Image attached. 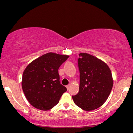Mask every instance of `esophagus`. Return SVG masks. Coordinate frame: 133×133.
<instances>
[{"label": "esophagus", "instance_id": "34e87169", "mask_svg": "<svg viewBox=\"0 0 133 133\" xmlns=\"http://www.w3.org/2000/svg\"><path fill=\"white\" fill-rule=\"evenodd\" d=\"M69 88H70V85H68V86H66V88L68 90L69 89Z\"/></svg>", "mask_w": 133, "mask_h": 133}]
</instances>
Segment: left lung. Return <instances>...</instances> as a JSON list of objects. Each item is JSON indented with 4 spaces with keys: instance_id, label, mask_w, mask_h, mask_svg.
<instances>
[{
    "instance_id": "8db88e82",
    "label": "left lung",
    "mask_w": 133,
    "mask_h": 133,
    "mask_svg": "<svg viewBox=\"0 0 133 133\" xmlns=\"http://www.w3.org/2000/svg\"><path fill=\"white\" fill-rule=\"evenodd\" d=\"M79 56V91L72 97L82 109L92 111L101 106L109 97L113 86L112 74L108 65L98 58L86 53Z\"/></svg>"
}]
</instances>
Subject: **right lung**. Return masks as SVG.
<instances>
[{"label":"right lung","instance_id":"1","mask_svg":"<svg viewBox=\"0 0 133 133\" xmlns=\"http://www.w3.org/2000/svg\"><path fill=\"white\" fill-rule=\"evenodd\" d=\"M68 57L49 52L27 65L23 72L22 88L32 106L47 111L59 103L67 89L60 83L58 69Z\"/></svg>","mask_w":133,"mask_h":133}]
</instances>
